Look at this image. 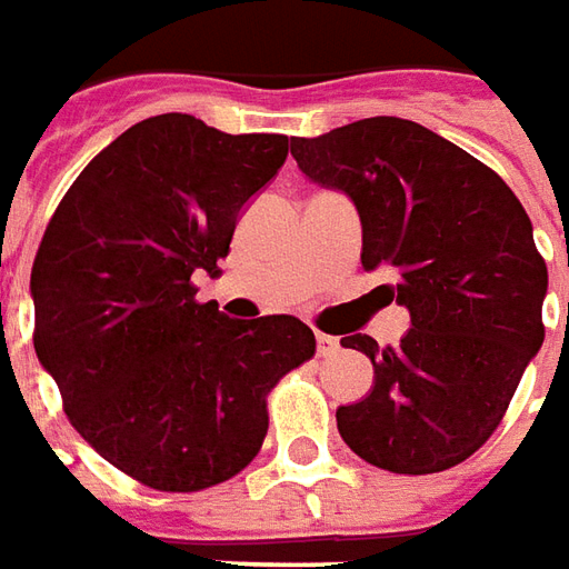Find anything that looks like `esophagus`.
Listing matches in <instances>:
<instances>
[{
    "label": "esophagus",
    "instance_id": "obj_1",
    "mask_svg": "<svg viewBox=\"0 0 569 569\" xmlns=\"http://www.w3.org/2000/svg\"><path fill=\"white\" fill-rule=\"evenodd\" d=\"M316 340H318V356L321 358H330L340 352V340H337V337H330V333H318Z\"/></svg>",
    "mask_w": 569,
    "mask_h": 569
}]
</instances>
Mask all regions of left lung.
Here are the masks:
<instances>
[{"label": "left lung", "instance_id": "8db88e82", "mask_svg": "<svg viewBox=\"0 0 569 569\" xmlns=\"http://www.w3.org/2000/svg\"><path fill=\"white\" fill-rule=\"evenodd\" d=\"M309 180L361 217V266H389L386 303L410 325L398 346L342 337L373 361L365 401L337 410L342 441L377 469L432 475L469 459L509 410L546 340L549 269L506 180L466 149L395 116L293 137Z\"/></svg>", "mask_w": 569, "mask_h": 569}]
</instances>
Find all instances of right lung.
<instances>
[{"label":"right lung","mask_w":569,"mask_h":569,"mask_svg":"<svg viewBox=\"0 0 569 569\" xmlns=\"http://www.w3.org/2000/svg\"><path fill=\"white\" fill-rule=\"evenodd\" d=\"M288 159L284 134H223L164 112L100 149L36 251L33 346L63 413L140 485L196 493L263 447L266 398L316 356L293 316L232 321L199 303L244 201Z\"/></svg>","instance_id":"add662e5"}]
</instances>
